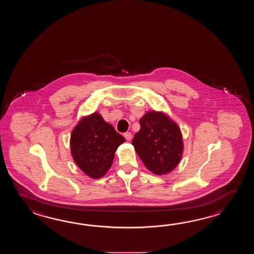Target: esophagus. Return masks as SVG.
<instances>
[{"instance_id": "34e87169", "label": "esophagus", "mask_w": 254, "mask_h": 254, "mask_svg": "<svg viewBox=\"0 0 254 254\" xmlns=\"http://www.w3.org/2000/svg\"><path fill=\"white\" fill-rule=\"evenodd\" d=\"M124 136H125V139L127 140H130L132 139V134L130 132H125Z\"/></svg>"}]
</instances>
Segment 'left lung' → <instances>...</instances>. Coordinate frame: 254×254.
<instances>
[{"mask_svg": "<svg viewBox=\"0 0 254 254\" xmlns=\"http://www.w3.org/2000/svg\"><path fill=\"white\" fill-rule=\"evenodd\" d=\"M140 129L131 144L145 167L156 175H164L178 165L184 152L179 125L163 112L149 111L140 120Z\"/></svg>", "mask_w": 254, "mask_h": 254, "instance_id": "left-lung-1", "label": "left lung"}]
</instances>
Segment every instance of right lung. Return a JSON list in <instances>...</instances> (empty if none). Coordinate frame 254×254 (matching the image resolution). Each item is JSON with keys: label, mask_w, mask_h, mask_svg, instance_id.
I'll return each instance as SVG.
<instances>
[{"label": "right lung", "mask_w": 254, "mask_h": 254, "mask_svg": "<svg viewBox=\"0 0 254 254\" xmlns=\"http://www.w3.org/2000/svg\"><path fill=\"white\" fill-rule=\"evenodd\" d=\"M125 141V137L95 112L83 116L72 129L70 153L77 166L87 176L100 179L108 172L115 151Z\"/></svg>", "instance_id": "add662e5"}]
</instances>
